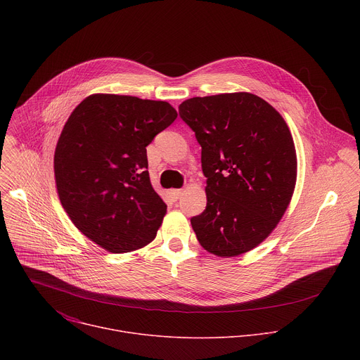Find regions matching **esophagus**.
Returning a JSON list of instances; mask_svg holds the SVG:
<instances>
[{
  "mask_svg": "<svg viewBox=\"0 0 360 360\" xmlns=\"http://www.w3.org/2000/svg\"><path fill=\"white\" fill-rule=\"evenodd\" d=\"M182 193H184V189H172L171 191V195L174 199H179L182 196Z\"/></svg>",
  "mask_w": 360,
  "mask_h": 360,
  "instance_id": "esophagus-1",
  "label": "esophagus"
}]
</instances>
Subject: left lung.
<instances>
[{"instance_id":"left-lung-1","label":"left lung","mask_w":360,"mask_h":360,"mask_svg":"<svg viewBox=\"0 0 360 360\" xmlns=\"http://www.w3.org/2000/svg\"><path fill=\"white\" fill-rule=\"evenodd\" d=\"M195 132L207 176V208L191 218L199 243L238 256L282 219L296 184V150L282 115L249 92L195 96L179 105Z\"/></svg>"}]
</instances>
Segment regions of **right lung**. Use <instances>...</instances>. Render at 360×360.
Listing matches in <instances>:
<instances>
[{"label":"right lung","mask_w":360,"mask_h":360,"mask_svg":"<svg viewBox=\"0 0 360 360\" xmlns=\"http://www.w3.org/2000/svg\"><path fill=\"white\" fill-rule=\"evenodd\" d=\"M176 117L165 101L94 94L65 122L54 155L58 196L72 224L108 252L155 239L167 205L150 185L146 146Z\"/></svg>","instance_id":"add662e5"}]
</instances>
